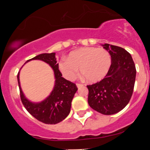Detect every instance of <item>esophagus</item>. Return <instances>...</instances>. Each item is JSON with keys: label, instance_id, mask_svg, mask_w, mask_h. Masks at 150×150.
<instances>
[{"label": "esophagus", "instance_id": "esophagus-1", "mask_svg": "<svg viewBox=\"0 0 150 150\" xmlns=\"http://www.w3.org/2000/svg\"><path fill=\"white\" fill-rule=\"evenodd\" d=\"M83 85H82V84H79V83H77L76 84V87L79 88H79H81V87H83Z\"/></svg>", "mask_w": 150, "mask_h": 150}]
</instances>
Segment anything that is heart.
<instances>
[{
	"mask_svg": "<svg viewBox=\"0 0 150 150\" xmlns=\"http://www.w3.org/2000/svg\"><path fill=\"white\" fill-rule=\"evenodd\" d=\"M110 65L111 57L106 49L84 47L71 51L69 57H62L59 68L65 79L72 81L76 78L80 67L83 79L97 83L106 76Z\"/></svg>",
	"mask_w": 150,
	"mask_h": 150,
	"instance_id": "1",
	"label": "heart"
}]
</instances>
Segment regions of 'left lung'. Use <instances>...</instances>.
Returning a JSON list of instances; mask_svg holds the SVG:
<instances>
[{
	"label": "left lung",
	"mask_w": 150,
	"mask_h": 150,
	"mask_svg": "<svg viewBox=\"0 0 150 150\" xmlns=\"http://www.w3.org/2000/svg\"><path fill=\"white\" fill-rule=\"evenodd\" d=\"M110 53L111 65L101 81L87 85L88 103L96 111L112 115L126 107L132 95L136 78V67L130 53L108 44H102Z\"/></svg>",
	"instance_id": "left-lung-1"
}]
</instances>
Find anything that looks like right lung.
<instances>
[{"label": "right lung", "instance_id": "add662e5", "mask_svg": "<svg viewBox=\"0 0 150 150\" xmlns=\"http://www.w3.org/2000/svg\"><path fill=\"white\" fill-rule=\"evenodd\" d=\"M55 54V52L42 53L24 63L25 65L32 60H40L46 63L52 69L55 80L54 87L50 95L42 101L35 102L28 100L22 91L20 85V71L17 76L20 98L24 106L35 118L47 124H58L67 117L70 112L71 101L78 90L74 83L62 77L59 70V63H57Z\"/></svg>", "mask_w": 150, "mask_h": 150}]
</instances>
